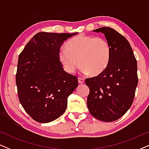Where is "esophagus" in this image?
Returning a JSON list of instances; mask_svg holds the SVG:
<instances>
[{
	"label": "esophagus",
	"instance_id": "1",
	"mask_svg": "<svg viewBox=\"0 0 149 149\" xmlns=\"http://www.w3.org/2000/svg\"><path fill=\"white\" fill-rule=\"evenodd\" d=\"M78 81H79V84H83V83H85V80L82 78H79L78 79Z\"/></svg>",
	"mask_w": 149,
	"mask_h": 149
}]
</instances>
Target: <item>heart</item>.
<instances>
[{"label": "heart", "instance_id": "1", "mask_svg": "<svg viewBox=\"0 0 149 149\" xmlns=\"http://www.w3.org/2000/svg\"><path fill=\"white\" fill-rule=\"evenodd\" d=\"M111 52L104 38L79 34L67 42L66 49H60L58 59L69 73H74L79 64L83 74L98 75L107 68Z\"/></svg>", "mask_w": 149, "mask_h": 149}]
</instances>
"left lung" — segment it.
<instances>
[{"mask_svg":"<svg viewBox=\"0 0 149 149\" xmlns=\"http://www.w3.org/2000/svg\"><path fill=\"white\" fill-rule=\"evenodd\" d=\"M101 32L111 47V58L105 70L85 79L89 88L87 104L93 117L111 122L121 118L131 107L138 85L137 62L129 42L110 27L93 30Z\"/></svg>","mask_w":149,"mask_h":149,"instance_id":"8db88e82","label":"left lung"}]
</instances>
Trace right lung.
<instances>
[{
  "label": "right lung",
  "instance_id": "add662e5",
  "mask_svg": "<svg viewBox=\"0 0 149 149\" xmlns=\"http://www.w3.org/2000/svg\"><path fill=\"white\" fill-rule=\"evenodd\" d=\"M77 34L38 32L19 54L15 76L18 97L36 121L49 123L63 115L68 96L78 86L77 77L64 70L58 59L62 45Z\"/></svg>",
  "mask_w": 149,
  "mask_h": 149
}]
</instances>
